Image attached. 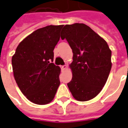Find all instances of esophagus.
Masks as SVG:
<instances>
[{"instance_id": "esophagus-1", "label": "esophagus", "mask_w": 128, "mask_h": 128, "mask_svg": "<svg viewBox=\"0 0 128 128\" xmlns=\"http://www.w3.org/2000/svg\"><path fill=\"white\" fill-rule=\"evenodd\" d=\"M61 68H62V70H65V69L66 68V65H64V66H61Z\"/></svg>"}]
</instances>
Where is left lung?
I'll return each instance as SVG.
<instances>
[{"label":"left lung","instance_id":"8db88e82","mask_svg":"<svg viewBox=\"0 0 128 128\" xmlns=\"http://www.w3.org/2000/svg\"><path fill=\"white\" fill-rule=\"evenodd\" d=\"M73 52L69 65L72 79L67 84L79 101L95 98L103 89L111 69V50L106 40L83 23L66 24L61 32Z\"/></svg>","mask_w":128,"mask_h":128}]
</instances>
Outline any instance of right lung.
Wrapping results in <instances>:
<instances>
[{"label":"right lung","instance_id":"obj_1","mask_svg":"<svg viewBox=\"0 0 128 128\" xmlns=\"http://www.w3.org/2000/svg\"><path fill=\"white\" fill-rule=\"evenodd\" d=\"M63 26L48 25L34 31L18 44L12 57L16 83L23 95L34 104L50 103L60 86L61 68L51 62Z\"/></svg>","mask_w":128,"mask_h":128}]
</instances>
